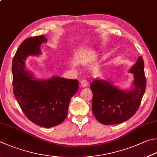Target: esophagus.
Instances as JSON below:
<instances>
[{
    "instance_id": "esophagus-1",
    "label": "esophagus",
    "mask_w": 157,
    "mask_h": 157,
    "mask_svg": "<svg viewBox=\"0 0 157 157\" xmlns=\"http://www.w3.org/2000/svg\"><path fill=\"white\" fill-rule=\"evenodd\" d=\"M80 85L82 87H86L88 85V82L86 79H83L80 81Z\"/></svg>"
}]
</instances>
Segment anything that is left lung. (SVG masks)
<instances>
[{
	"mask_svg": "<svg viewBox=\"0 0 157 157\" xmlns=\"http://www.w3.org/2000/svg\"><path fill=\"white\" fill-rule=\"evenodd\" d=\"M130 71L134 74V88L124 91L104 79H95L90 84L93 93L92 110L97 120L105 125L126 121L136 113L145 93L146 78L144 62L139 57Z\"/></svg>",
	"mask_w": 157,
	"mask_h": 157,
	"instance_id": "left-lung-1",
	"label": "left lung"
}]
</instances>
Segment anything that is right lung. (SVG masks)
Wrapping results in <instances>:
<instances>
[{"mask_svg": "<svg viewBox=\"0 0 157 157\" xmlns=\"http://www.w3.org/2000/svg\"><path fill=\"white\" fill-rule=\"evenodd\" d=\"M47 41L43 36L25 40L13 57L11 71L13 95L25 116L39 126L51 128L67 117L69 101L78 90V81L59 77L39 80L25 71V58L40 54V47Z\"/></svg>", "mask_w": 157, "mask_h": 157, "instance_id": "right-lung-1", "label": "right lung"}]
</instances>
